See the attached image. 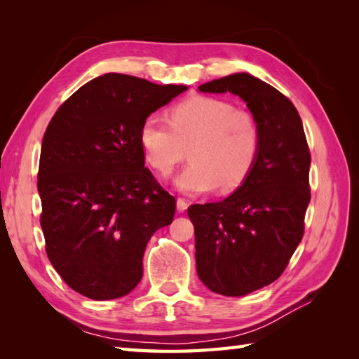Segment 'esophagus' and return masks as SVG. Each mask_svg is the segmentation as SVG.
I'll list each match as a JSON object with an SVG mask.
<instances>
[{"label": "esophagus", "mask_w": 359, "mask_h": 359, "mask_svg": "<svg viewBox=\"0 0 359 359\" xmlns=\"http://www.w3.org/2000/svg\"><path fill=\"white\" fill-rule=\"evenodd\" d=\"M187 208H188V201H185V199H182V197H179V199H177V210L184 212Z\"/></svg>", "instance_id": "1"}]
</instances>
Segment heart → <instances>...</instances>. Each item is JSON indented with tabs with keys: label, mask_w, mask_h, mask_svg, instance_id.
<instances>
[{
	"label": "heart",
	"mask_w": 359,
	"mask_h": 359,
	"mask_svg": "<svg viewBox=\"0 0 359 359\" xmlns=\"http://www.w3.org/2000/svg\"><path fill=\"white\" fill-rule=\"evenodd\" d=\"M168 123L154 117L140 126L139 142L149 165L170 175L187 156L191 163L175 180L189 194L238 188L253 170L261 148V129L247 109L216 97L196 95L174 104Z\"/></svg>",
	"instance_id": "heart-1"
}]
</instances>
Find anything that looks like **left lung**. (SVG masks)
I'll return each mask as SVG.
<instances>
[{
    "label": "left lung",
    "mask_w": 359,
    "mask_h": 359,
    "mask_svg": "<svg viewBox=\"0 0 359 359\" xmlns=\"http://www.w3.org/2000/svg\"><path fill=\"white\" fill-rule=\"evenodd\" d=\"M239 95L261 129L253 170L220 202L191 205L196 266L211 292L243 296L276 280L304 236L310 202V151L294 104L247 72L199 86Z\"/></svg>",
    "instance_id": "1"
}]
</instances>
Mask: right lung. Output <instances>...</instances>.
<instances>
[{
    "instance_id": "1",
    "label": "right lung",
    "mask_w": 359,
    "mask_h": 359,
    "mask_svg": "<svg viewBox=\"0 0 359 359\" xmlns=\"http://www.w3.org/2000/svg\"><path fill=\"white\" fill-rule=\"evenodd\" d=\"M184 90L104 74L75 90L46 129L36 184L46 253L89 299L134 290L151 236L172 222L175 199L144 166L139 133Z\"/></svg>"
}]
</instances>
